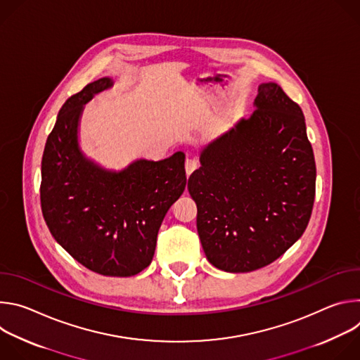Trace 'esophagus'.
Here are the masks:
<instances>
[{
  "label": "esophagus",
  "instance_id": "34e87169",
  "mask_svg": "<svg viewBox=\"0 0 360 360\" xmlns=\"http://www.w3.org/2000/svg\"><path fill=\"white\" fill-rule=\"evenodd\" d=\"M198 168V161L195 158H188L185 161V171L188 175H191Z\"/></svg>",
  "mask_w": 360,
  "mask_h": 360
}]
</instances>
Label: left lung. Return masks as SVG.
Segmentation results:
<instances>
[{
    "mask_svg": "<svg viewBox=\"0 0 360 360\" xmlns=\"http://www.w3.org/2000/svg\"><path fill=\"white\" fill-rule=\"evenodd\" d=\"M249 118L200 152L188 179L207 259L232 274L264 268L309 224L316 185L304 117L275 82L261 84Z\"/></svg>",
    "mask_w": 360,
    "mask_h": 360,
    "instance_id": "1",
    "label": "left lung"
}]
</instances>
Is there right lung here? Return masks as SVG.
Instances as JSON below:
<instances>
[{
  "label": "right lung",
  "mask_w": 360,
  "mask_h": 360,
  "mask_svg": "<svg viewBox=\"0 0 360 360\" xmlns=\"http://www.w3.org/2000/svg\"><path fill=\"white\" fill-rule=\"evenodd\" d=\"M105 77L65 101L41 162V210L54 239L75 261L104 276H132L149 266L171 205L186 185L185 155L136 160L108 171L78 143L84 105L112 86Z\"/></svg>",
  "instance_id": "add662e5"
}]
</instances>
